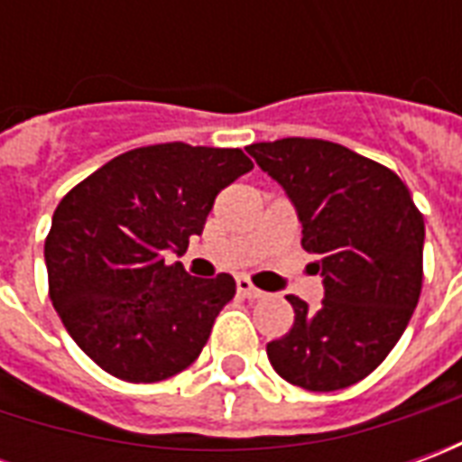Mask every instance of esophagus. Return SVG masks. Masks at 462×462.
Wrapping results in <instances>:
<instances>
[{"mask_svg": "<svg viewBox=\"0 0 462 462\" xmlns=\"http://www.w3.org/2000/svg\"><path fill=\"white\" fill-rule=\"evenodd\" d=\"M237 291H240L245 300H262V297H264V291L257 290L247 277H240V280H237Z\"/></svg>", "mask_w": 462, "mask_h": 462, "instance_id": "esophagus-1", "label": "esophagus"}]
</instances>
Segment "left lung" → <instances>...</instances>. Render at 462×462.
Returning <instances> with one entry per match:
<instances>
[{
  "label": "left lung",
  "mask_w": 462,
  "mask_h": 462,
  "mask_svg": "<svg viewBox=\"0 0 462 462\" xmlns=\"http://www.w3.org/2000/svg\"><path fill=\"white\" fill-rule=\"evenodd\" d=\"M247 152L287 192L324 284L319 310L287 297L294 324L267 344L270 364L307 391L351 386L388 356L416 310L423 215L396 172L339 143L282 138Z\"/></svg>",
  "instance_id": "8db88e82"
}]
</instances>
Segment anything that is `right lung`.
<instances>
[{
  "label": "right lung",
  "instance_id": "add662e5",
  "mask_svg": "<svg viewBox=\"0 0 462 462\" xmlns=\"http://www.w3.org/2000/svg\"><path fill=\"white\" fill-rule=\"evenodd\" d=\"M252 171L240 148L161 143L108 161L59 202L44 245L49 297L86 356L131 383L200 356L235 280L190 277L180 257L222 188Z\"/></svg>",
  "mask_w": 462,
  "mask_h": 462
}]
</instances>
